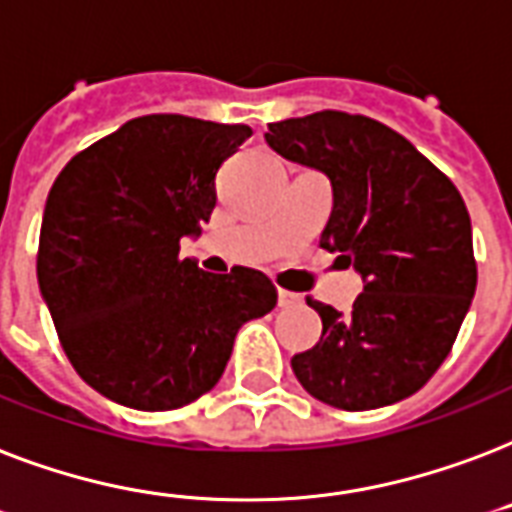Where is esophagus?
<instances>
[{
  "instance_id": "obj_1",
  "label": "esophagus",
  "mask_w": 512,
  "mask_h": 512,
  "mask_svg": "<svg viewBox=\"0 0 512 512\" xmlns=\"http://www.w3.org/2000/svg\"><path fill=\"white\" fill-rule=\"evenodd\" d=\"M303 300H300V295H295V292H287V290H279V308H295L300 306Z\"/></svg>"
}]
</instances>
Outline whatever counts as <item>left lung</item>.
Segmentation results:
<instances>
[{"label":"left lung","instance_id":"1","mask_svg":"<svg viewBox=\"0 0 512 512\" xmlns=\"http://www.w3.org/2000/svg\"><path fill=\"white\" fill-rule=\"evenodd\" d=\"M265 142L330 179L333 212L319 244L362 279L349 314L308 300L322 338L292 357V373L343 411L400 403L446 360L473 303L478 271L462 195L405 136L370 117H290L271 123Z\"/></svg>","mask_w":512,"mask_h":512}]
</instances>
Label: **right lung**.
<instances>
[{"label":"right lung","instance_id":"1","mask_svg":"<svg viewBox=\"0 0 512 512\" xmlns=\"http://www.w3.org/2000/svg\"><path fill=\"white\" fill-rule=\"evenodd\" d=\"M247 136L249 126L198 117H134L50 187L39 292L74 370L109 400L136 411L193 403L220 381L239 327L276 306L265 273L212 276L179 257L217 204V169Z\"/></svg>","mask_w":512,"mask_h":512}]
</instances>
